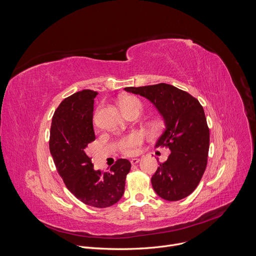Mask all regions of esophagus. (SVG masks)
<instances>
[{"instance_id":"1","label":"esophagus","mask_w":256,"mask_h":256,"mask_svg":"<svg viewBox=\"0 0 256 256\" xmlns=\"http://www.w3.org/2000/svg\"><path fill=\"white\" fill-rule=\"evenodd\" d=\"M140 162V159L138 158H132V160H130V163L132 164V165H134V164H136V163H138Z\"/></svg>"}]
</instances>
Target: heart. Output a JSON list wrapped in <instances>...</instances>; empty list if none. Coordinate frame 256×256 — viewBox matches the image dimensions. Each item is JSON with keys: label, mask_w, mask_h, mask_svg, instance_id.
Here are the masks:
<instances>
[{"label": "heart", "mask_w": 256, "mask_h": 256, "mask_svg": "<svg viewBox=\"0 0 256 256\" xmlns=\"http://www.w3.org/2000/svg\"><path fill=\"white\" fill-rule=\"evenodd\" d=\"M120 105L122 109V112L128 116L134 110H142V103L140 101L134 97V96H126L124 97ZM142 144V136L138 132H132L124 138H122L118 142V148L120 150L126 154V155H132L136 153L140 146Z\"/></svg>", "instance_id": "b5f03b06"}]
</instances>
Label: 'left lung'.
<instances>
[{
  "instance_id": "obj_1",
  "label": "left lung",
  "mask_w": 256,
  "mask_h": 256,
  "mask_svg": "<svg viewBox=\"0 0 256 256\" xmlns=\"http://www.w3.org/2000/svg\"><path fill=\"white\" fill-rule=\"evenodd\" d=\"M124 90L149 99L165 122L155 146H165L171 153L152 176L154 190L169 202L188 196L198 186L208 163L210 130L202 106L190 93L165 83Z\"/></svg>"
}]
</instances>
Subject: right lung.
<instances>
[{
    "label": "right lung",
    "mask_w": 256,
    "mask_h": 256,
    "mask_svg": "<svg viewBox=\"0 0 256 256\" xmlns=\"http://www.w3.org/2000/svg\"><path fill=\"white\" fill-rule=\"evenodd\" d=\"M96 95L97 92L86 89L60 102L52 120L50 151L66 188L85 204L102 208L122 198L132 165L126 159H118L108 171L94 170L87 148L95 140Z\"/></svg>",
    "instance_id": "add662e5"
}]
</instances>
